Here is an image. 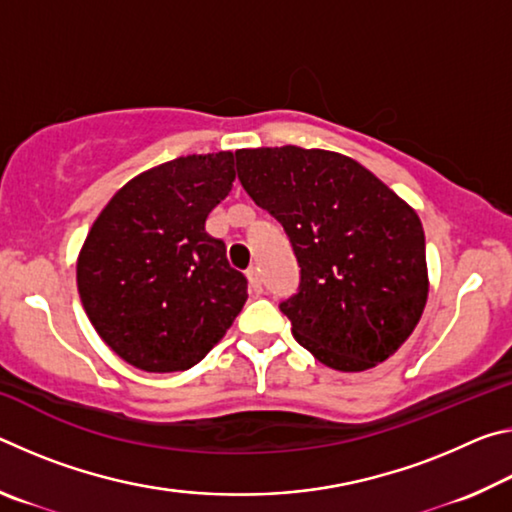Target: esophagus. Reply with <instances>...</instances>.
<instances>
[{"instance_id": "obj_1", "label": "esophagus", "mask_w": 512, "mask_h": 512, "mask_svg": "<svg viewBox=\"0 0 512 512\" xmlns=\"http://www.w3.org/2000/svg\"><path fill=\"white\" fill-rule=\"evenodd\" d=\"M246 275H248L250 291H255V293H262V277H259V271H257V268H250V271H248Z\"/></svg>"}]
</instances>
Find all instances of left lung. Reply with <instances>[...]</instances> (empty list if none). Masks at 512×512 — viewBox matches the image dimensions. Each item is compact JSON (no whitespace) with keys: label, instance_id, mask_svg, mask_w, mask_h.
Listing matches in <instances>:
<instances>
[{"label":"left lung","instance_id":"8db88e82","mask_svg":"<svg viewBox=\"0 0 512 512\" xmlns=\"http://www.w3.org/2000/svg\"><path fill=\"white\" fill-rule=\"evenodd\" d=\"M235 155L241 187L282 223L298 259V291L280 302L296 341L341 372L386 361L427 305L413 207L341 153L275 146Z\"/></svg>","mask_w":512,"mask_h":512}]
</instances>
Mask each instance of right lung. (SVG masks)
<instances>
[{
  "label": "right lung",
  "instance_id": "right-lung-1",
  "mask_svg": "<svg viewBox=\"0 0 512 512\" xmlns=\"http://www.w3.org/2000/svg\"><path fill=\"white\" fill-rule=\"evenodd\" d=\"M230 151L185 155L126 183L76 264L85 314L108 348L146 372L196 366L228 332L248 280L205 219L235 183Z\"/></svg>",
  "mask_w": 512,
  "mask_h": 512
}]
</instances>
